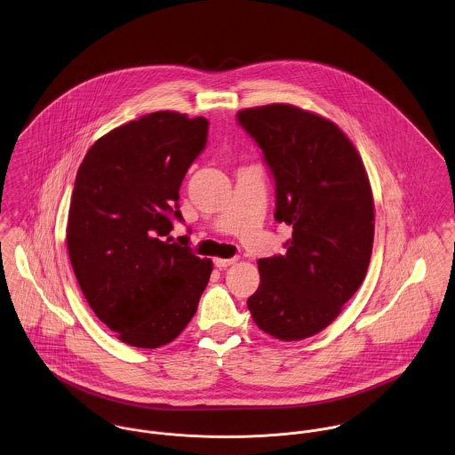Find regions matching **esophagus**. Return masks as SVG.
Listing matches in <instances>:
<instances>
[{"mask_svg": "<svg viewBox=\"0 0 455 455\" xmlns=\"http://www.w3.org/2000/svg\"><path fill=\"white\" fill-rule=\"evenodd\" d=\"M214 267L216 268H227V267H230V265H234L235 263V258H228V259H223V258H214Z\"/></svg>", "mask_w": 455, "mask_h": 455, "instance_id": "obj_1", "label": "esophagus"}]
</instances>
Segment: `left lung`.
<instances>
[{
  "label": "left lung",
  "instance_id": "obj_1",
  "mask_svg": "<svg viewBox=\"0 0 455 455\" xmlns=\"http://www.w3.org/2000/svg\"><path fill=\"white\" fill-rule=\"evenodd\" d=\"M237 123L263 152L275 214L292 227L285 252L258 261L247 299L256 325L282 341L325 329L365 279L374 201L363 163L331 121L285 104L245 108Z\"/></svg>",
  "mask_w": 455,
  "mask_h": 455
}]
</instances>
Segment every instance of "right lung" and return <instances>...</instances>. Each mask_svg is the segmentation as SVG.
Wrapping results in <instances>:
<instances>
[{"instance_id":"1","label":"right lung","mask_w":455,"mask_h":455,"mask_svg":"<svg viewBox=\"0 0 455 455\" xmlns=\"http://www.w3.org/2000/svg\"><path fill=\"white\" fill-rule=\"evenodd\" d=\"M210 121L152 112L86 152L76 176L68 249L95 315L123 343L159 348L196 314L212 263L172 243L180 187L204 150Z\"/></svg>"}]
</instances>
